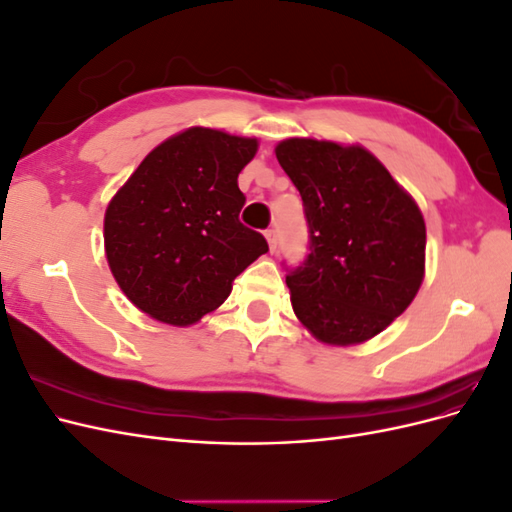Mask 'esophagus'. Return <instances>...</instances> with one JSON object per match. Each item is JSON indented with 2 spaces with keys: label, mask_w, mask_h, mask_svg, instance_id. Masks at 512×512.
Returning a JSON list of instances; mask_svg holds the SVG:
<instances>
[{
  "label": "esophagus",
  "mask_w": 512,
  "mask_h": 512,
  "mask_svg": "<svg viewBox=\"0 0 512 512\" xmlns=\"http://www.w3.org/2000/svg\"><path fill=\"white\" fill-rule=\"evenodd\" d=\"M265 237H267V241H269V247H271V252H275V247H277V230L269 228V230L265 232Z\"/></svg>",
  "instance_id": "1"
}]
</instances>
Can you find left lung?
<instances>
[{
    "mask_svg": "<svg viewBox=\"0 0 512 512\" xmlns=\"http://www.w3.org/2000/svg\"><path fill=\"white\" fill-rule=\"evenodd\" d=\"M275 156L309 226L307 260L286 275L294 314L322 344H363L404 314L423 284V213L361 145L286 138Z\"/></svg>",
    "mask_w": 512,
    "mask_h": 512,
    "instance_id": "1",
    "label": "left lung"
}]
</instances>
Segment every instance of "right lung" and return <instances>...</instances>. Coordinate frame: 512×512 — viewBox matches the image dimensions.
I'll use <instances>...</instances> for the list:
<instances>
[{"label": "right lung", "instance_id": "obj_1", "mask_svg": "<svg viewBox=\"0 0 512 512\" xmlns=\"http://www.w3.org/2000/svg\"><path fill=\"white\" fill-rule=\"evenodd\" d=\"M258 138L194 126L166 138L121 185L104 213V252L121 292L170 327L215 312L235 277L269 252L239 222L237 177Z\"/></svg>", "mask_w": 512, "mask_h": 512}]
</instances>
